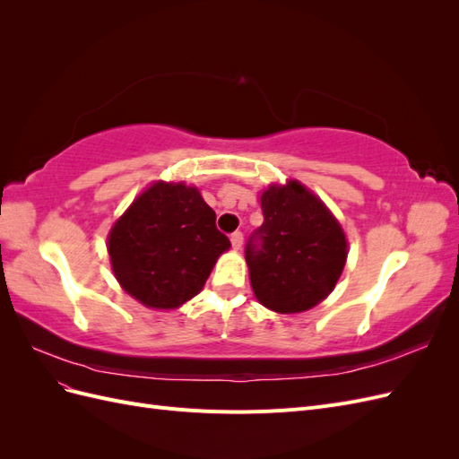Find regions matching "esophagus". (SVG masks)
I'll return each mask as SVG.
<instances>
[{
	"label": "esophagus",
	"mask_w": 459,
	"mask_h": 459,
	"mask_svg": "<svg viewBox=\"0 0 459 459\" xmlns=\"http://www.w3.org/2000/svg\"><path fill=\"white\" fill-rule=\"evenodd\" d=\"M231 247L235 248V251H239L241 248V245H243V233L241 231H235V233H231Z\"/></svg>",
	"instance_id": "34e87169"
}]
</instances>
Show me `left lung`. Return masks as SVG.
<instances>
[{
  "label": "left lung",
  "instance_id": "left-lung-1",
  "mask_svg": "<svg viewBox=\"0 0 459 459\" xmlns=\"http://www.w3.org/2000/svg\"><path fill=\"white\" fill-rule=\"evenodd\" d=\"M264 224L245 248L255 297L280 312H304L335 289L349 243L329 208L297 179L260 195Z\"/></svg>",
  "mask_w": 459,
  "mask_h": 459
}]
</instances>
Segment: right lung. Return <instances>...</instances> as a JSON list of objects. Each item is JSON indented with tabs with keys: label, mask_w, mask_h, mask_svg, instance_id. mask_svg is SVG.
Segmentation results:
<instances>
[{
	"label": "right lung",
	"mask_w": 459,
	"mask_h": 459,
	"mask_svg": "<svg viewBox=\"0 0 459 459\" xmlns=\"http://www.w3.org/2000/svg\"><path fill=\"white\" fill-rule=\"evenodd\" d=\"M231 247L197 187L155 182L115 226L107 248L117 281L147 308L172 310L195 297Z\"/></svg>",
	"instance_id": "obj_1"
}]
</instances>
